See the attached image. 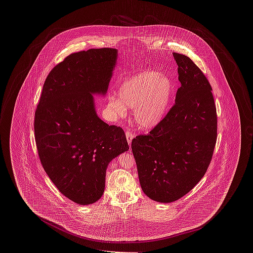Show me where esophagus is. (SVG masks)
<instances>
[{
  "instance_id": "34e87169",
  "label": "esophagus",
  "mask_w": 253,
  "mask_h": 253,
  "mask_svg": "<svg viewBox=\"0 0 253 253\" xmlns=\"http://www.w3.org/2000/svg\"><path fill=\"white\" fill-rule=\"evenodd\" d=\"M133 137H134V134H132V132H130L129 131H127V132H126V138H127L128 144L131 145V143H132V140L133 139Z\"/></svg>"
}]
</instances>
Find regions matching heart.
<instances>
[{
    "label": "heart",
    "mask_w": 253,
    "mask_h": 253,
    "mask_svg": "<svg viewBox=\"0 0 253 253\" xmlns=\"http://www.w3.org/2000/svg\"><path fill=\"white\" fill-rule=\"evenodd\" d=\"M119 96L108 97V108L117 118L132 108V119L141 129H151L164 118L170 102L173 85L168 77L156 71H142L126 79L119 86Z\"/></svg>",
    "instance_id": "obj_1"
}]
</instances>
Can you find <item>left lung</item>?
<instances>
[{
  "label": "left lung",
  "instance_id": "left-lung-1",
  "mask_svg": "<svg viewBox=\"0 0 253 253\" xmlns=\"http://www.w3.org/2000/svg\"><path fill=\"white\" fill-rule=\"evenodd\" d=\"M173 58L181 84L175 103L149 134L132 141L141 189L160 203L179 199L202 179L216 143L211 86L189 57Z\"/></svg>",
  "mask_w": 253,
  "mask_h": 253
}]
</instances>
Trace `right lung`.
I'll return each mask as SVG.
<instances>
[{"label": "right lung", "mask_w": 253, "mask_h": 253, "mask_svg": "<svg viewBox=\"0 0 253 253\" xmlns=\"http://www.w3.org/2000/svg\"><path fill=\"white\" fill-rule=\"evenodd\" d=\"M118 50L69 55L49 73L35 113V139L45 172L64 196L80 205L103 194L109 163L129 145L121 127L101 121L94 96H104Z\"/></svg>", "instance_id": "obj_1"}]
</instances>
